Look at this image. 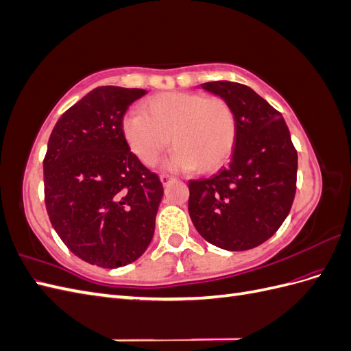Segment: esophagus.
<instances>
[{"mask_svg":"<svg viewBox=\"0 0 351 351\" xmlns=\"http://www.w3.org/2000/svg\"><path fill=\"white\" fill-rule=\"evenodd\" d=\"M161 182H162V184L165 186V184H168V183H171L173 180H176V177H173V176H169V174H161Z\"/></svg>","mask_w":351,"mask_h":351,"instance_id":"34e87169","label":"esophagus"}]
</instances>
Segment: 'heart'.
Segmentation results:
<instances>
[{"instance_id": "heart-1", "label": "heart", "mask_w": 351, "mask_h": 351, "mask_svg": "<svg viewBox=\"0 0 351 351\" xmlns=\"http://www.w3.org/2000/svg\"><path fill=\"white\" fill-rule=\"evenodd\" d=\"M141 111L124 115L123 136L130 151L152 167L173 141L165 167L171 171H214L232 154L237 137L234 111L222 98L204 93H159Z\"/></svg>"}]
</instances>
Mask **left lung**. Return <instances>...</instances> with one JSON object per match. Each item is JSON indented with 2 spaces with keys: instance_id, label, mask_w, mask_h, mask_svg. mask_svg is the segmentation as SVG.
I'll return each instance as SVG.
<instances>
[{
  "instance_id": "8db88e82",
  "label": "left lung",
  "mask_w": 351,
  "mask_h": 351,
  "mask_svg": "<svg viewBox=\"0 0 351 351\" xmlns=\"http://www.w3.org/2000/svg\"><path fill=\"white\" fill-rule=\"evenodd\" d=\"M228 102L237 137L228 167L189 182V214L199 234L217 247L240 252L275 234L295 195L297 151L281 112L246 84H200Z\"/></svg>"
}]
</instances>
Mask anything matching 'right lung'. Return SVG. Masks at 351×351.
<instances>
[{
	"label": "right lung",
	"instance_id": "1",
	"mask_svg": "<svg viewBox=\"0 0 351 351\" xmlns=\"http://www.w3.org/2000/svg\"><path fill=\"white\" fill-rule=\"evenodd\" d=\"M145 89L99 86L52 130L44 159L52 227L82 261L101 268L139 259L155 231L164 195L159 177L127 145L123 119Z\"/></svg>",
	"mask_w": 351,
	"mask_h": 351
}]
</instances>
